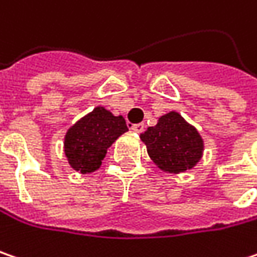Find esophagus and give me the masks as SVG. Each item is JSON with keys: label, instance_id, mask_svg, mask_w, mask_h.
<instances>
[{"label": "esophagus", "instance_id": "34e87169", "mask_svg": "<svg viewBox=\"0 0 257 257\" xmlns=\"http://www.w3.org/2000/svg\"><path fill=\"white\" fill-rule=\"evenodd\" d=\"M135 133H143L145 132V124L143 122H139V124H133L132 127H130Z\"/></svg>", "mask_w": 257, "mask_h": 257}]
</instances>
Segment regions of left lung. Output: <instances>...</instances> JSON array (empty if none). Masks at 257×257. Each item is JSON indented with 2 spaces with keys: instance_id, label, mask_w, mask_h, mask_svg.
<instances>
[{
  "instance_id": "left-lung-1",
  "label": "left lung",
  "mask_w": 257,
  "mask_h": 257,
  "mask_svg": "<svg viewBox=\"0 0 257 257\" xmlns=\"http://www.w3.org/2000/svg\"><path fill=\"white\" fill-rule=\"evenodd\" d=\"M153 163L166 173L192 169L202 158L204 140L199 132L185 118L169 111L159 117L158 124L140 135Z\"/></svg>"
}]
</instances>
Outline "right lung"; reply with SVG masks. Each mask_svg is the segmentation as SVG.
I'll return each instance as SVG.
<instances>
[{
  "label": "right lung",
  "instance_id": "1",
  "mask_svg": "<svg viewBox=\"0 0 257 257\" xmlns=\"http://www.w3.org/2000/svg\"><path fill=\"white\" fill-rule=\"evenodd\" d=\"M128 132L122 115H114L98 105L71 125L65 135L63 150L73 171L85 173L99 169L108 148Z\"/></svg>",
  "mask_w": 257,
  "mask_h": 257
}]
</instances>
